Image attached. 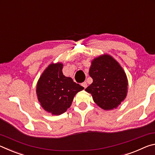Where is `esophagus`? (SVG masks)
I'll list each match as a JSON object with an SVG mask.
<instances>
[{
  "label": "esophagus",
  "mask_w": 155,
  "mask_h": 155,
  "mask_svg": "<svg viewBox=\"0 0 155 155\" xmlns=\"http://www.w3.org/2000/svg\"><path fill=\"white\" fill-rule=\"evenodd\" d=\"M81 85H82L83 87L85 88V89L87 87V83H86V82H83L82 84H81Z\"/></svg>",
  "instance_id": "1"
}]
</instances>
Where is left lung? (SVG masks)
<instances>
[{
  "mask_svg": "<svg viewBox=\"0 0 155 155\" xmlns=\"http://www.w3.org/2000/svg\"><path fill=\"white\" fill-rule=\"evenodd\" d=\"M93 83L85 89L95 103L104 110L115 109L127 94L128 80L119 63L109 54L94 59L89 71Z\"/></svg>",
  "mask_w": 155,
  "mask_h": 155,
  "instance_id": "obj_1",
  "label": "left lung"
}]
</instances>
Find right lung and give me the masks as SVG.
Returning a JSON list of instances; mask_svg holds the SVG:
<instances>
[{
    "instance_id": "add662e5",
    "label": "right lung",
    "mask_w": 155,
    "mask_h": 155,
    "mask_svg": "<svg viewBox=\"0 0 155 155\" xmlns=\"http://www.w3.org/2000/svg\"><path fill=\"white\" fill-rule=\"evenodd\" d=\"M61 63L51 64L41 74L36 93L41 106L52 115H61L71 106L74 97L84 87L66 77L62 72Z\"/></svg>"
}]
</instances>
